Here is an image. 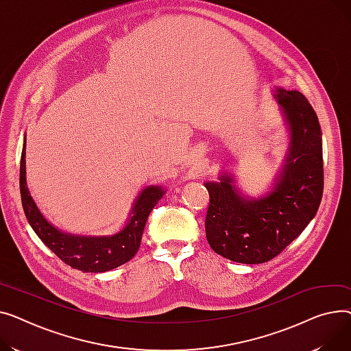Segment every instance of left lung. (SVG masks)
Listing matches in <instances>:
<instances>
[{
    "instance_id": "obj_1",
    "label": "left lung",
    "mask_w": 351,
    "mask_h": 351,
    "mask_svg": "<svg viewBox=\"0 0 351 351\" xmlns=\"http://www.w3.org/2000/svg\"><path fill=\"white\" fill-rule=\"evenodd\" d=\"M275 99L291 129V147L274 190L254 199L237 190L231 176L205 182L210 194L207 241L214 252L238 263H263L278 256L313 219L323 195L317 116L298 90L276 88Z\"/></svg>"
}]
</instances>
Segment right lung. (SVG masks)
I'll list each match as a JSON object with an SVG mask.
<instances>
[{
    "instance_id": "obj_1",
    "label": "right lung",
    "mask_w": 351,
    "mask_h": 351,
    "mask_svg": "<svg viewBox=\"0 0 351 351\" xmlns=\"http://www.w3.org/2000/svg\"><path fill=\"white\" fill-rule=\"evenodd\" d=\"M21 201L25 217L35 234L48 248L73 269L84 272H108L129 262L138 251L144 225L156 204L164 195V190L157 185L144 189L137 197L128 225L112 237H79L60 232L39 213L29 195L25 178V144L21 154L19 167Z\"/></svg>"
}]
</instances>
